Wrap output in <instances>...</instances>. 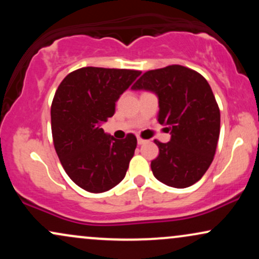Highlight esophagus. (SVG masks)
I'll return each mask as SVG.
<instances>
[{"label": "esophagus", "instance_id": "1", "mask_svg": "<svg viewBox=\"0 0 259 259\" xmlns=\"http://www.w3.org/2000/svg\"><path fill=\"white\" fill-rule=\"evenodd\" d=\"M145 142H146V140H144V139H141V138H138V144L139 145H144Z\"/></svg>", "mask_w": 259, "mask_h": 259}]
</instances>
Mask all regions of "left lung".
Returning a JSON list of instances; mask_svg holds the SVG:
<instances>
[{
  "label": "left lung",
  "instance_id": "1",
  "mask_svg": "<svg viewBox=\"0 0 259 259\" xmlns=\"http://www.w3.org/2000/svg\"><path fill=\"white\" fill-rule=\"evenodd\" d=\"M132 89L157 95L158 121L171 135L167 144L154 140L159 148L151 162L156 179L177 189L194 185L209 168L221 132V112L207 80L174 64L148 70Z\"/></svg>",
  "mask_w": 259,
  "mask_h": 259
}]
</instances>
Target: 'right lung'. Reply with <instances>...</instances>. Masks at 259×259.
Returning <instances> with one entry per match:
<instances>
[{
  "instance_id": "add662e5",
  "label": "right lung",
  "mask_w": 259,
  "mask_h": 259,
  "mask_svg": "<svg viewBox=\"0 0 259 259\" xmlns=\"http://www.w3.org/2000/svg\"><path fill=\"white\" fill-rule=\"evenodd\" d=\"M139 70L85 67L63 79L51 106L53 144L65 173L94 194L108 191L125 177L135 152V135L115 140L101 127Z\"/></svg>"
}]
</instances>
